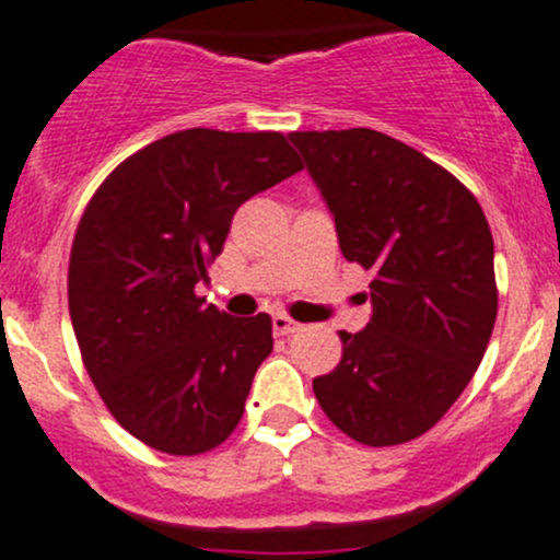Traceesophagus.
I'll return each mask as SVG.
<instances>
[{"label":"esophagus","instance_id":"34e87169","mask_svg":"<svg viewBox=\"0 0 560 560\" xmlns=\"http://www.w3.org/2000/svg\"><path fill=\"white\" fill-rule=\"evenodd\" d=\"M270 325H273L276 336H290V332L301 330V325H298L295 319H290V316H287V314H273Z\"/></svg>","mask_w":560,"mask_h":560}]
</instances>
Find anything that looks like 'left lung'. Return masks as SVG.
Listing matches in <instances>:
<instances>
[{
    "label": "left lung",
    "mask_w": 560,
    "mask_h": 560,
    "mask_svg": "<svg viewBox=\"0 0 560 560\" xmlns=\"http://www.w3.org/2000/svg\"><path fill=\"white\" fill-rule=\"evenodd\" d=\"M349 262L374 270L371 322L341 330V363L314 380L354 442L393 447L431 431L471 382L495 325L493 235L477 197L376 129L290 132Z\"/></svg>",
    "instance_id": "1"
}]
</instances>
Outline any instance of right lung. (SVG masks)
<instances>
[{
    "mask_svg": "<svg viewBox=\"0 0 560 560\" xmlns=\"http://www.w3.org/2000/svg\"><path fill=\"white\" fill-rule=\"evenodd\" d=\"M301 160L279 132L184 129L116 167L70 254V319L83 365L124 431L167 455L219 447L241 422L270 316H230L195 284L235 211Z\"/></svg>",
    "mask_w": 560,
    "mask_h": 560,
    "instance_id": "obj_1",
    "label": "right lung"
}]
</instances>
